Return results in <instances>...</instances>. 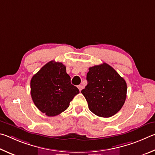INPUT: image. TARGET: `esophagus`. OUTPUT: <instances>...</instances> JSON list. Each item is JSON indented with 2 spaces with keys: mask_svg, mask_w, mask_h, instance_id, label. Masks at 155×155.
Instances as JSON below:
<instances>
[{
  "mask_svg": "<svg viewBox=\"0 0 155 155\" xmlns=\"http://www.w3.org/2000/svg\"><path fill=\"white\" fill-rule=\"evenodd\" d=\"M78 89H79V91H81L83 89V86L82 85H78Z\"/></svg>",
  "mask_w": 155,
  "mask_h": 155,
  "instance_id": "1",
  "label": "esophagus"
}]
</instances>
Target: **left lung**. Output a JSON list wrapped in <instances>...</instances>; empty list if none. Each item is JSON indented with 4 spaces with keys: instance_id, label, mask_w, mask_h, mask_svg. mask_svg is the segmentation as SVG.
I'll return each mask as SVG.
<instances>
[{
    "instance_id": "left-lung-1",
    "label": "left lung",
    "mask_w": 155,
    "mask_h": 155,
    "mask_svg": "<svg viewBox=\"0 0 155 155\" xmlns=\"http://www.w3.org/2000/svg\"><path fill=\"white\" fill-rule=\"evenodd\" d=\"M88 84L81 91L94 114L109 118L123 106L127 97V83L114 69L105 62L89 68Z\"/></svg>"
}]
</instances>
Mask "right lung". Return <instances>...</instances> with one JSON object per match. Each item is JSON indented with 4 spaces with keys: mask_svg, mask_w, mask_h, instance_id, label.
<instances>
[{
    "mask_svg": "<svg viewBox=\"0 0 155 155\" xmlns=\"http://www.w3.org/2000/svg\"><path fill=\"white\" fill-rule=\"evenodd\" d=\"M78 93L79 90L71 84L70 76L62 62H48L31 80L32 101L48 116H55L66 110Z\"/></svg>",
    "mask_w": 155,
    "mask_h": 155,
    "instance_id": "obj_1",
    "label": "right lung"
}]
</instances>
